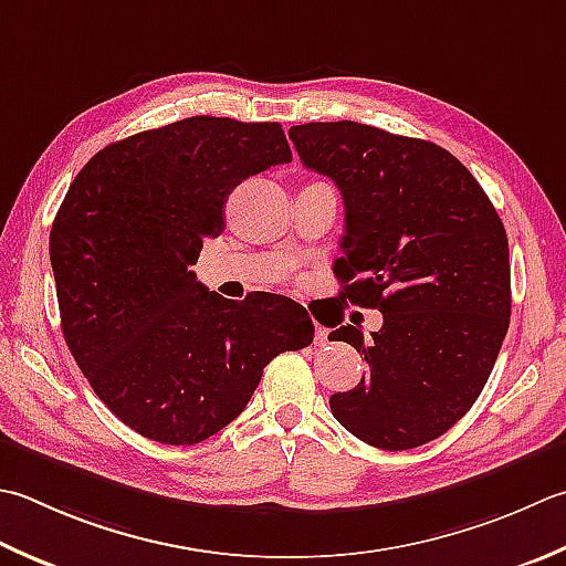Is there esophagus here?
<instances>
[{
  "label": "esophagus",
  "mask_w": 566,
  "mask_h": 566,
  "mask_svg": "<svg viewBox=\"0 0 566 566\" xmlns=\"http://www.w3.org/2000/svg\"><path fill=\"white\" fill-rule=\"evenodd\" d=\"M314 343H316V346H326V343H328V334H326V331H324V328H316V336H314Z\"/></svg>",
  "instance_id": "34e87169"
}]
</instances>
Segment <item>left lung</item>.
Wrapping results in <instances>:
<instances>
[{"mask_svg": "<svg viewBox=\"0 0 566 566\" xmlns=\"http://www.w3.org/2000/svg\"><path fill=\"white\" fill-rule=\"evenodd\" d=\"M290 139L306 169L340 188L338 296L382 314L368 343L350 324L328 336L368 363L353 390L331 397V412L370 447H422L469 412L501 353L505 228L467 166L434 142L350 119L296 125Z\"/></svg>", "mask_w": 566, "mask_h": 566, "instance_id": "1", "label": "left lung"}]
</instances>
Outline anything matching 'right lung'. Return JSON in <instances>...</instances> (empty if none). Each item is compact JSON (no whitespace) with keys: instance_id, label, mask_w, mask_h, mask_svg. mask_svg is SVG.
<instances>
[{"instance_id":"1","label":"right lung","mask_w":566,"mask_h":566,"mask_svg":"<svg viewBox=\"0 0 566 566\" xmlns=\"http://www.w3.org/2000/svg\"><path fill=\"white\" fill-rule=\"evenodd\" d=\"M286 161L280 122L198 115L107 144L65 193L49 240L63 338L137 434L171 447L213 437L264 365L314 340L294 298L228 302L191 270L223 232L232 188Z\"/></svg>"}]
</instances>
